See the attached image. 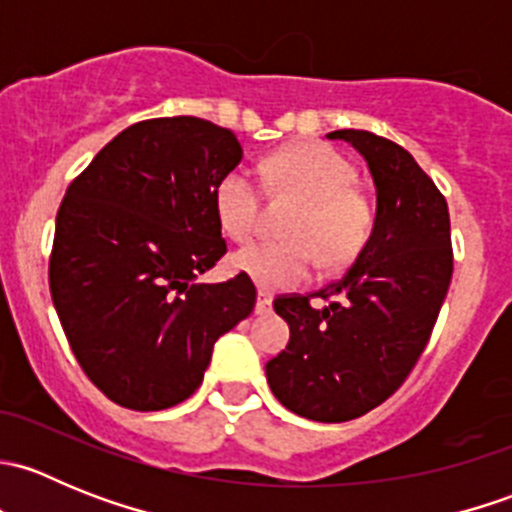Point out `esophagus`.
I'll return each mask as SVG.
<instances>
[{
    "label": "esophagus",
    "instance_id": "obj_1",
    "mask_svg": "<svg viewBox=\"0 0 512 512\" xmlns=\"http://www.w3.org/2000/svg\"><path fill=\"white\" fill-rule=\"evenodd\" d=\"M270 312H272V297L265 292V289H260V294H257L255 314H270Z\"/></svg>",
    "mask_w": 512,
    "mask_h": 512
}]
</instances>
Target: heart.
Here are the masks:
<instances>
[{"label":"heart","instance_id":"heart-1","mask_svg":"<svg viewBox=\"0 0 512 512\" xmlns=\"http://www.w3.org/2000/svg\"><path fill=\"white\" fill-rule=\"evenodd\" d=\"M277 188L304 200L287 235L292 242H255L235 252L232 265L262 289H289L319 265H347L374 225L371 203L352 188L354 168L322 143H299L270 160ZM215 215L232 240L247 242L260 223V185L245 168L227 170L215 185Z\"/></svg>","mask_w":512,"mask_h":512}]
</instances>
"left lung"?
Segmentation results:
<instances>
[{
    "mask_svg": "<svg viewBox=\"0 0 512 512\" xmlns=\"http://www.w3.org/2000/svg\"><path fill=\"white\" fill-rule=\"evenodd\" d=\"M352 143L376 188L371 235L342 280L277 297L289 344L267 361V384L292 414L342 423L384 404L426 349L453 275L448 205L399 143L369 131L327 133ZM312 296L330 302L322 310Z\"/></svg>",
    "mask_w": 512,
    "mask_h": 512,
    "instance_id": "8db88e82",
    "label": "left lung"
}]
</instances>
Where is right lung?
I'll use <instances>...</instances> for the list:
<instances>
[{
  "label": "right lung",
  "mask_w": 512,
  "mask_h": 512,
  "mask_svg": "<svg viewBox=\"0 0 512 512\" xmlns=\"http://www.w3.org/2000/svg\"><path fill=\"white\" fill-rule=\"evenodd\" d=\"M240 160L227 128L151 118L106 143L61 200L51 299L81 369L118 406L188 399L215 342L255 309L242 272L198 282L227 252L213 195Z\"/></svg>",
  "instance_id": "obj_1"
}]
</instances>
